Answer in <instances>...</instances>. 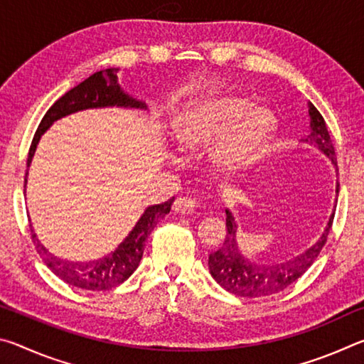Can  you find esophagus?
I'll list each match as a JSON object with an SVG mask.
<instances>
[{"label": "esophagus", "instance_id": "obj_1", "mask_svg": "<svg viewBox=\"0 0 364 364\" xmlns=\"http://www.w3.org/2000/svg\"><path fill=\"white\" fill-rule=\"evenodd\" d=\"M197 202L194 197H189V196H184V197H178L173 204V210L178 213H183V215H189V213H194L196 212V205Z\"/></svg>", "mask_w": 364, "mask_h": 364}]
</instances>
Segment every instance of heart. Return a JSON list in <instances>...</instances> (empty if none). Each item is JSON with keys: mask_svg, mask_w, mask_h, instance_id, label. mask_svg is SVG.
<instances>
[{"mask_svg": "<svg viewBox=\"0 0 364 364\" xmlns=\"http://www.w3.org/2000/svg\"><path fill=\"white\" fill-rule=\"evenodd\" d=\"M274 119L269 110L250 106L232 95H207L188 102L175 122V138L183 151L208 147V165L220 178L250 168L271 143Z\"/></svg>", "mask_w": 364, "mask_h": 364, "instance_id": "obj_1", "label": "heart"}]
</instances>
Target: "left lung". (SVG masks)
Here are the masks:
<instances>
[{
  "mask_svg": "<svg viewBox=\"0 0 364 364\" xmlns=\"http://www.w3.org/2000/svg\"><path fill=\"white\" fill-rule=\"evenodd\" d=\"M308 115H310V134L304 139V143L315 146L318 151H321L328 157L337 171L336 151L332 139L329 136L328 127L323 115L318 112V109L308 102ZM338 194V183L336 184V196ZM337 202V199H336ZM226 212V230L228 234L221 247L208 255V269L213 279L225 289L239 297H264V295L278 294L284 291L292 282L297 281L305 271L311 267L316 260L319 252L324 247L326 239L331 231L332 220H334V210H332L328 225L319 236L318 241L310 247L300 252L299 255L286 258L282 262L273 263H258L252 258L242 254L241 247L237 244V223L234 220V215L230 208H225Z\"/></svg>",
  "mask_w": 364,
  "mask_h": 364,
  "instance_id": "1",
  "label": "left lung"
}]
</instances>
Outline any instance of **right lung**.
Here are the masks:
<instances>
[{"label":"right lung","instance_id":"right-lung-1","mask_svg":"<svg viewBox=\"0 0 364 364\" xmlns=\"http://www.w3.org/2000/svg\"><path fill=\"white\" fill-rule=\"evenodd\" d=\"M119 69H106L93 73L75 88L58 100L49 107L48 112L43 117L38 130H36L32 146L28 151L27 159V173H26V186L30 164L35 156L36 146H38L43 134L46 133L49 127L54 122L63 119L70 114L80 112L86 109H102V107H125V109H139L147 110L146 102L136 100L123 91L119 85ZM175 197L164 204L147 207L144 213L141 215L133 230L128 232V236L123 239L114 252L104 255L96 260L88 262H72L65 258L56 257L51 254L45 245L40 242L32 228V239L43 262L46 267L59 276L60 279L69 286H75L85 291H109L115 286L122 284L134 273V269L139 267L141 257H143L146 239L152 232L156 226L165 215L170 213L171 204Z\"/></svg>","mask_w":364,"mask_h":364}]
</instances>
